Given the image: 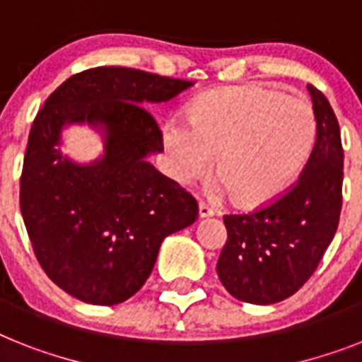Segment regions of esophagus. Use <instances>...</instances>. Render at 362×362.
<instances>
[{
	"instance_id": "esophagus-1",
	"label": "esophagus",
	"mask_w": 362,
	"mask_h": 362,
	"mask_svg": "<svg viewBox=\"0 0 362 362\" xmlns=\"http://www.w3.org/2000/svg\"><path fill=\"white\" fill-rule=\"evenodd\" d=\"M214 214H216L214 208H210L208 204H204V202H199V217H201V219H204V217H211Z\"/></svg>"
}]
</instances>
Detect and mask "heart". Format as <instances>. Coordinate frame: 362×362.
Returning a JSON list of instances; mask_svg holds the SVG:
<instances>
[{
  "label": "heart",
  "mask_w": 362,
  "mask_h": 362,
  "mask_svg": "<svg viewBox=\"0 0 362 362\" xmlns=\"http://www.w3.org/2000/svg\"><path fill=\"white\" fill-rule=\"evenodd\" d=\"M316 141L313 107L266 85L211 90L191 104L187 124L161 128L169 175L187 186L214 165L217 187L242 208L283 195L307 165Z\"/></svg>",
  "instance_id": "1"
}]
</instances>
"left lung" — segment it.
Listing matches in <instances>:
<instances>
[{
	"label": "left lung",
	"instance_id": "obj_1",
	"mask_svg": "<svg viewBox=\"0 0 362 362\" xmlns=\"http://www.w3.org/2000/svg\"><path fill=\"white\" fill-rule=\"evenodd\" d=\"M316 141L298 184L262 210L225 216L227 243L217 275L228 293L252 305L290 298L318 267L333 242L342 208L344 151L329 100L307 85Z\"/></svg>",
	"mask_w": 362,
	"mask_h": 362
}]
</instances>
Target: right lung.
Segmentation results:
<instances>
[{"label": "right lung", "mask_w": 362, "mask_h": 362, "mask_svg": "<svg viewBox=\"0 0 362 362\" xmlns=\"http://www.w3.org/2000/svg\"><path fill=\"white\" fill-rule=\"evenodd\" d=\"M186 79L98 66L59 85L38 111L23 158L20 208L35 255L52 281L90 305L130 299L152 273L161 242L197 219V201L156 171L163 151L145 104L169 102ZM89 125L103 154L79 164L62 132Z\"/></svg>", "instance_id": "add662e5"}]
</instances>
